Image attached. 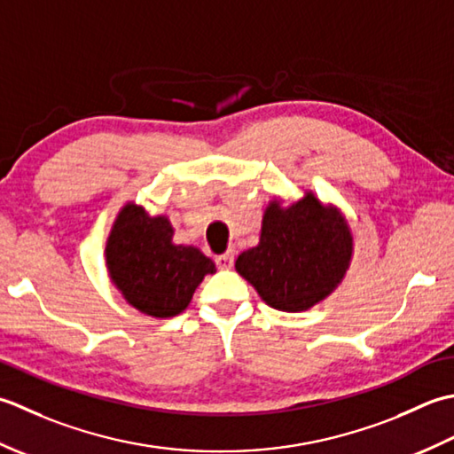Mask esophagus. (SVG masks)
Segmentation results:
<instances>
[{
	"label": "esophagus",
	"mask_w": 454,
	"mask_h": 454,
	"mask_svg": "<svg viewBox=\"0 0 454 454\" xmlns=\"http://www.w3.org/2000/svg\"><path fill=\"white\" fill-rule=\"evenodd\" d=\"M233 262H235V253L233 251L223 253V254H219L215 258V264H217L219 270H229V268H233Z\"/></svg>",
	"instance_id": "esophagus-1"
}]
</instances>
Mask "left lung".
Wrapping results in <instances>:
<instances>
[{"label":"left lung","instance_id":"obj_1","mask_svg":"<svg viewBox=\"0 0 454 454\" xmlns=\"http://www.w3.org/2000/svg\"><path fill=\"white\" fill-rule=\"evenodd\" d=\"M353 233L337 207L323 206L311 192L292 206L270 201L261 243L240 253L235 268L266 305L305 311L325 300L348 270Z\"/></svg>","mask_w":454,"mask_h":454}]
</instances>
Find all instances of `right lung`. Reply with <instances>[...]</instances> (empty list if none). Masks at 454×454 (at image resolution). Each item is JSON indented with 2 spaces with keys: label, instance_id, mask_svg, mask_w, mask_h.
Returning <instances> with one entry per match:
<instances>
[{
  "label": "right lung",
  "instance_id": "obj_1",
  "mask_svg": "<svg viewBox=\"0 0 454 454\" xmlns=\"http://www.w3.org/2000/svg\"><path fill=\"white\" fill-rule=\"evenodd\" d=\"M168 217H151L137 203L119 211L106 245L111 282L145 316L174 317L188 308L215 264L200 248L172 243Z\"/></svg>",
  "mask_w": 454,
  "mask_h": 454
}]
</instances>
